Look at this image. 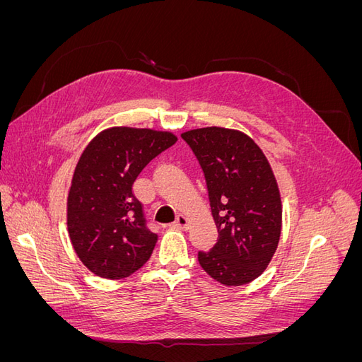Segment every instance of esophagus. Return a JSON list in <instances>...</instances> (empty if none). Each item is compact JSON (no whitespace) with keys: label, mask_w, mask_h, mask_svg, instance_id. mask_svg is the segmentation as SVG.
<instances>
[{"label":"esophagus","mask_w":362,"mask_h":362,"mask_svg":"<svg viewBox=\"0 0 362 362\" xmlns=\"http://www.w3.org/2000/svg\"><path fill=\"white\" fill-rule=\"evenodd\" d=\"M189 218L185 217V216H182V214H180L178 217H177V221H175L173 223H172V228H177V229H187L189 228Z\"/></svg>","instance_id":"obj_1"}]
</instances>
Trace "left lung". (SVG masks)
Instances as JSON below:
<instances>
[{
  "label": "left lung",
  "instance_id": "1",
  "mask_svg": "<svg viewBox=\"0 0 362 362\" xmlns=\"http://www.w3.org/2000/svg\"><path fill=\"white\" fill-rule=\"evenodd\" d=\"M205 175L218 238L199 252L201 267L223 286H245L266 270L275 255L282 204L264 152L238 129L206 127L185 131Z\"/></svg>",
  "mask_w": 362,
  "mask_h": 362
}]
</instances>
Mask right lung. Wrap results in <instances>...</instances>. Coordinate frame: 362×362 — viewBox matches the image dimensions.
<instances>
[{
	"mask_svg": "<svg viewBox=\"0 0 362 362\" xmlns=\"http://www.w3.org/2000/svg\"><path fill=\"white\" fill-rule=\"evenodd\" d=\"M177 140L169 131L112 127L83 151L68 194V233L95 275L122 279L149 259L158 237L146 226L133 185L146 164Z\"/></svg>",
	"mask_w": 362,
	"mask_h": 362,
	"instance_id": "add662e5",
	"label": "right lung"
}]
</instances>
